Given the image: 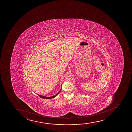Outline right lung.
<instances>
[{"mask_svg": "<svg viewBox=\"0 0 132 132\" xmlns=\"http://www.w3.org/2000/svg\"><path fill=\"white\" fill-rule=\"evenodd\" d=\"M61 90V89L59 91V92L57 94H56V95L53 96H52V97H46V96H40V95H38V94H37V95H38V96H39V97H40V98H44V99H50V98H54V97H55V96H57L58 94H59V93H60V92Z\"/></svg>", "mask_w": 132, "mask_h": 132, "instance_id": "add662e5", "label": "right lung"}]
</instances>
